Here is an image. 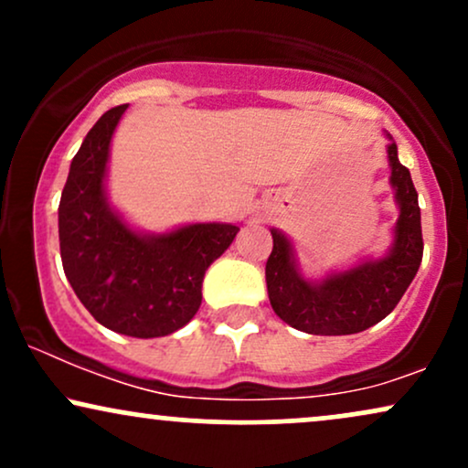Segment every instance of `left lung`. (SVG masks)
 <instances>
[{
    "mask_svg": "<svg viewBox=\"0 0 468 468\" xmlns=\"http://www.w3.org/2000/svg\"><path fill=\"white\" fill-rule=\"evenodd\" d=\"M388 158L389 185L400 213L394 227V241L383 257L335 271L324 279H308L299 268L292 241L279 229H271L272 252L266 261L268 299L279 319L294 330L321 336L367 330L396 308L416 277L422 261L418 193L410 169L400 165L394 141L388 144Z\"/></svg>",
    "mask_w": 468,
    "mask_h": 468,
    "instance_id": "1",
    "label": "left lung"
}]
</instances>
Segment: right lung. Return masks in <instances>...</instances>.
I'll list each match as a JSON object with an SVG mask.
<instances>
[{"label":"right lung","instance_id":"1","mask_svg":"<svg viewBox=\"0 0 468 468\" xmlns=\"http://www.w3.org/2000/svg\"><path fill=\"white\" fill-rule=\"evenodd\" d=\"M127 105L107 110L69 165L58 204L66 277L88 313L118 335L166 336L202 303L207 268L233 244L238 224H185L141 233L107 200L110 144Z\"/></svg>","mask_w":468,"mask_h":468}]
</instances>
